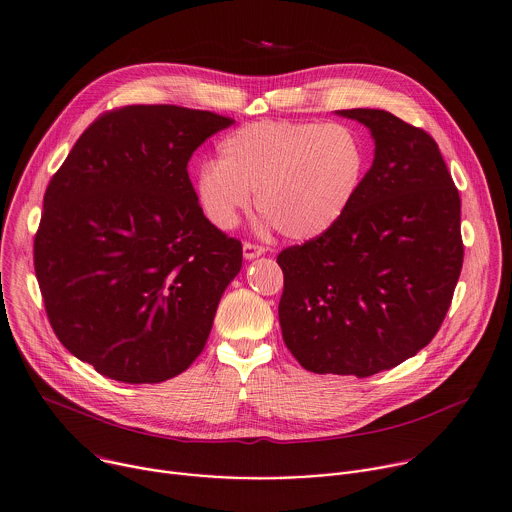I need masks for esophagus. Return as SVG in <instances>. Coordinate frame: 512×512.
I'll list each match as a JSON object with an SVG mask.
<instances>
[{
  "instance_id": "1",
  "label": "esophagus",
  "mask_w": 512,
  "mask_h": 512,
  "mask_svg": "<svg viewBox=\"0 0 512 512\" xmlns=\"http://www.w3.org/2000/svg\"><path fill=\"white\" fill-rule=\"evenodd\" d=\"M265 251H267V249H265L263 245H255V243H249V241L243 243V255H245V259L261 257Z\"/></svg>"
}]
</instances>
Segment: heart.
<instances>
[{"label": "heart", "mask_w": 512, "mask_h": 512, "mask_svg": "<svg viewBox=\"0 0 512 512\" xmlns=\"http://www.w3.org/2000/svg\"><path fill=\"white\" fill-rule=\"evenodd\" d=\"M219 162H203L195 199L205 219L229 231L251 205L285 237L325 235L356 203L368 173L362 136L342 122L259 120L229 132Z\"/></svg>", "instance_id": "b5f03b06"}]
</instances>
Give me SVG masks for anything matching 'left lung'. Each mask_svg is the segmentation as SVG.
Returning <instances> with one entry per match:
<instances>
[{
    "label": "left lung",
    "instance_id": "obj_1",
    "mask_svg": "<svg viewBox=\"0 0 512 512\" xmlns=\"http://www.w3.org/2000/svg\"><path fill=\"white\" fill-rule=\"evenodd\" d=\"M370 128L374 162L331 231L277 255L279 323L313 374L368 378L426 348L462 269L460 197L436 140L386 110H337Z\"/></svg>",
    "mask_w": 512,
    "mask_h": 512
}]
</instances>
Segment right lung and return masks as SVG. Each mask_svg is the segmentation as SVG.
Listing matches in <instances>:
<instances>
[{
  "instance_id": "add662e5",
  "label": "right lung",
  "mask_w": 512,
  "mask_h": 512,
  "mask_svg": "<svg viewBox=\"0 0 512 512\" xmlns=\"http://www.w3.org/2000/svg\"><path fill=\"white\" fill-rule=\"evenodd\" d=\"M233 122L173 104L116 108L52 177L36 277L62 346L98 374L158 384L203 352L243 247L205 219L187 166Z\"/></svg>"
}]
</instances>
